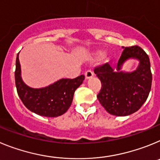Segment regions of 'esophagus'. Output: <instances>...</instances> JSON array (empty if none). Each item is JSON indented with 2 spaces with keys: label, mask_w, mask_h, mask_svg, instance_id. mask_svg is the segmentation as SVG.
<instances>
[{
  "label": "esophagus",
  "mask_w": 160,
  "mask_h": 160,
  "mask_svg": "<svg viewBox=\"0 0 160 160\" xmlns=\"http://www.w3.org/2000/svg\"><path fill=\"white\" fill-rule=\"evenodd\" d=\"M85 77H86V79H90L91 78L94 77V73H93L92 70H87L86 73H85Z\"/></svg>",
  "instance_id": "esophagus-1"
}]
</instances>
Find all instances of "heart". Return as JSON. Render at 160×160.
Here are the masks:
<instances>
[{
    "mask_svg": "<svg viewBox=\"0 0 160 160\" xmlns=\"http://www.w3.org/2000/svg\"><path fill=\"white\" fill-rule=\"evenodd\" d=\"M103 54H104V53H103L102 50H96V51L92 52V53L89 55V60H90V62H96V61H98L99 59H101L102 58Z\"/></svg>",
    "mask_w": 160,
    "mask_h": 160,
    "instance_id": "1",
    "label": "heart"
}]
</instances>
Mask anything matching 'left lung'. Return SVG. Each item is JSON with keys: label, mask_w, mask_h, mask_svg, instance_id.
<instances>
[{"label": "left lung", "mask_w": 160, "mask_h": 160, "mask_svg": "<svg viewBox=\"0 0 160 160\" xmlns=\"http://www.w3.org/2000/svg\"><path fill=\"white\" fill-rule=\"evenodd\" d=\"M122 49L116 67L107 63L94 69L102 83L98 99L107 112L115 116L136 112L146 102L152 82L149 57L143 49L138 46ZM130 59L138 60V67L134 72H123L122 66Z\"/></svg>", "instance_id": "obj_1"}]
</instances>
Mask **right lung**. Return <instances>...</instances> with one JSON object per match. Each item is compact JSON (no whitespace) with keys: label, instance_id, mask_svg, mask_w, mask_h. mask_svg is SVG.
I'll return each instance as SVG.
<instances>
[{"label":"right lung","instance_id":"1","mask_svg":"<svg viewBox=\"0 0 160 160\" xmlns=\"http://www.w3.org/2000/svg\"><path fill=\"white\" fill-rule=\"evenodd\" d=\"M84 79V75L73 79L62 78L46 87L32 88L22 80L19 53L17 56L15 82L18 94L26 108L41 116L58 117L66 113L71 105L76 89Z\"/></svg>","mask_w":160,"mask_h":160}]
</instances>
